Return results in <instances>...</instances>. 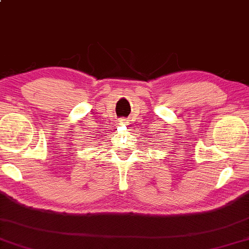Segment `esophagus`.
Listing matches in <instances>:
<instances>
[{
    "label": "esophagus",
    "mask_w": 249,
    "mask_h": 249,
    "mask_svg": "<svg viewBox=\"0 0 249 249\" xmlns=\"http://www.w3.org/2000/svg\"><path fill=\"white\" fill-rule=\"evenodd\" d=\"M127 119H125V118H119L118 119V124L119 125H125V124H127Z\"/></svg>",
    "instance_id": "obj_1"
}]
</instances>
